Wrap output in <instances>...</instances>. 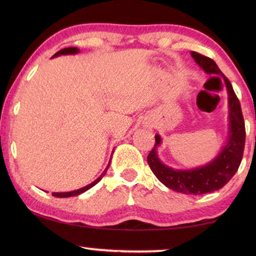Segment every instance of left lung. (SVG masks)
<instances>
[{
	"mask_svg": "<svg viewBox=\"0 0 256 256\" xmlns=\"http://www.w3.org/2000/svg\"><path fill=\"white\" fill-rule=\"evenodd\" d=\"M190 55L203 71L211 76H222L226 84L229 107V138L227 144L208 164L194 170H180L168 167L160 162L157 154V146L162 144V138L156 134L154 146L150 151L146 160L156 177L168 188L183 194L200 196L224 188L236 174L244 154L246 132L240 104L230 82L220 71L214 60L196 52H190Z\"/></svg>",
	"mask_w": 256,
	"mask_h": 256,
	"instance_id": "obj_1",
	"label": "left lung"
}]
</instances>
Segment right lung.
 I'll list each match as a JSON object with an SVG mask.
<instances>
[{
	"label": "right lung",
	"instance_id": "right-lung-1",
	"mask_svg": "<svg viewBox=\"0 0 256 256\" xmlns=\"http://www.w3.org/2000/svg\"><path fill=\"white\" fill-rule=\"evenodd\" d=\"M78 52H79V50L76 48V47H68V48H63V50H58V53H56L53 58H56V56H58V55H68V54H76ZM110 164H108V166H107V168L110 167ZM107 168L105 170H104V172L102 174L98 177V178L96 180H94L92 184H89V185H86V186H84V188H79V190H72V192H64V193H52L53 194V196H56V198H70V196H79V194H81V193H84V192H86V190H88L89 188H92V186H94L96 185L99 180H100L104 176H105V174H106V172H107Z\"/></svg>",
	"mask_w": 256,
	"mask_h": 256
}]
</instances>
